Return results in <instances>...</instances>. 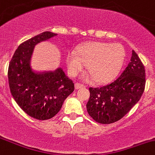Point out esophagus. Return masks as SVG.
Instances as JSON below:
<instances>
[{"label": "esophagus", "instance_id": "34e87169", "mask_svg": "<svg viewBox=\"0 0 155 155\" xmlns=\"http://www.w3.org/2000/svg\"><path fill=\"white\" fill-rule=\"evenodd\" d=\"M83 87H85L83 85H82V84H80V83H76L75 84V88H76V89H79V88H83Z\"/></svg>", "mask_w": 155, "mask_h": 155}]
</instances>
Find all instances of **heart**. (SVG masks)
I'll return each instance as SVG.
<instances>
[{
  "label": "heart",
  "instance_id": "b5f03b06",
  "mask_svg": "<svg viewBox=\"0 0 155 155\" xmlns=\"http://www.w3.org/2000/svg\"><path fill=\"white\" fill-rule=\"evenodd\" d=\"M124 60L125 50L120 44L92 41L79 46L77 53L70 51L66 61L70 76L77 75L86 64L89 74L84 75V79L94 78L97 83H106L118 74Z\"/></svg>",
  "mask_w": 155,
  "mask_h": 155
}]
</instances>
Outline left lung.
<instances>
[{
  "mask_svg": "<svg viewBox=\"0 0 155 155\" xmlns=\"http://www.w3.org/2000/svg\"><path fill=\"white\" fill-rule=\"evenodd\" d=\"M145 85V67L133 51L130 62L115 80L99 88H89L87 111L100 124L119 120L139 101Z\"/></svg>",
  "mask_w": 155,
  "mask_h": 155,
  "instance_id": "left-lung-1",
  "label": "left lung"
}]
</instances>
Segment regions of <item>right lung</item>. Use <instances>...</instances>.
<instances>
[{
  "label": "right lung",
  "mask_w": 155,
  "mask_h": 155,
  "mask_svg": "<svg viewBox=\"0 0 155 155\" xmlns=\"http://www.w3.org/2000/svg\"><path fill=\"white\" fill-rule=\"evenodd\" d=\"M58 34L45 31L21 44L9 64L8 81L15 101L28 116L39 120L54 117L64 100L74 91V84L61 68L38 73L31 66L36 45Z\"/></svg>",
  "instance_id": "add662e5"
}]
</instances>
